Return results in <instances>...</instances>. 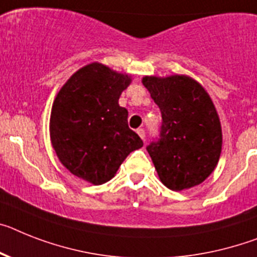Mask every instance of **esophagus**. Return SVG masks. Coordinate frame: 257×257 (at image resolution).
Listing matches in <instances>:
<instances>
[{"label": "esophagus", "mask_w": 257, "mask_h": 257, "mask_svg": "<svg viewBox=\"0 0 257 257\" xmlns=\"http://www.w3.org/2000/svg\"><path fill=\"white\" fill-rule=\"evenodd\" d=\"M137 133H139V136L141 137L142 140H145V131H144V129H142V128L137 129Z\"/></svg>", "instance_id": "1"}]
</instances>
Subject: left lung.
Returning a JSON list of instances; mask_svg holds the SVG:
<instances>
[{"instance_id":"obj_1","label":"left lung","mask_w":257,"mask_h":257,"mask_svg":"<svg viewBox=\"0 0 257 257\" xmlns=\"http://www.w3.org/2000/svg\"><path fill=\"white\" fill-rule=\"evenodd\" d=\"M142 83L162 113L158 141L146 148L161 182L172 191L201 184L222 150L221 121L212 99L188 75H146Z\"/></svg>"}]
</instances>
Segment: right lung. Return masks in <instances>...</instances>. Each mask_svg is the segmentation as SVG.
<instances>
[{
	"mask_svg": "<svg viewBox=\"0 0 257 257\" xmlns=\"http://www.w3.org/2000/svg\"><path fill=\"white\" fill-rule=\"evenodd\" d=\"M131 75L92 62L74 73L56 95L49 133L60 162L94 185L115 176L124 159L144 146L118 105Z\"/></svg>",
	"mask_w": 257,
	"mask_h": 257,
	"instance_id": "1",
	"label": "right lung"
}]
</instances>
